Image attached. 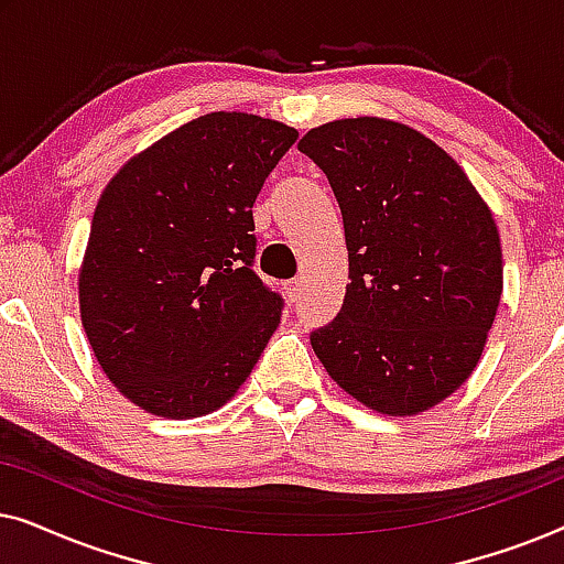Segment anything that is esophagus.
Wrapping results in <instances>:
<instances>
[{"instance_id":"obj_1","label":"esophagus","mask_w":564,"mask_h":564,"mask_svg":"<svg viewBox=\"0 0 564 564\" xmlns=\"http://www.w3.org/2000/svg\"><path fill=\"white\" fill-rule=\"evenodd\" d=\"M288 300L290 303H297L300 300V295H303V280H292V282H288Z\"/></svg>"}]
</instances>
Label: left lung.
I'll list each match as a JSON object with an SVG mask.
<instances>
[{"mask_svg": "<svg viewBox=\"0 0 564 564\" xmlns=\"http://www.w3.org/2000/svg\"><path fill=\"white\" fill-rule=\"evenodd\" d=\"M297 149L328 176L344 215L349 284L313 330L338 388L384 415H419L462 388L503 292L490 207L462 166L411 126L344 118Z\"/></svg>", "mask_w": 564, "mask_h": 564, "instance_id": "obj_1", "label": "left lung"}]
</instances>
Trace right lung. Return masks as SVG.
I'll list each match as a JSON object with an SVG mask.
<instances>
[{
	"instance_id": "1",
	"label": "right lung",
	"mask_w": 564,
	"mask_h": 564,
	"mask_svg": "<svg viewBox=\"0 0 564 564\" xmlns=\"http://www.w3.org/2000/svg\"><path fill=\"white\" fill-rule=\"evenodd\" d=\"M297 130L249 112L184 122L99 195L79 269L91 351L130 403L161 419L226 405L280 326L251 261V207Z\"/></svg>"
}]
</instances>
